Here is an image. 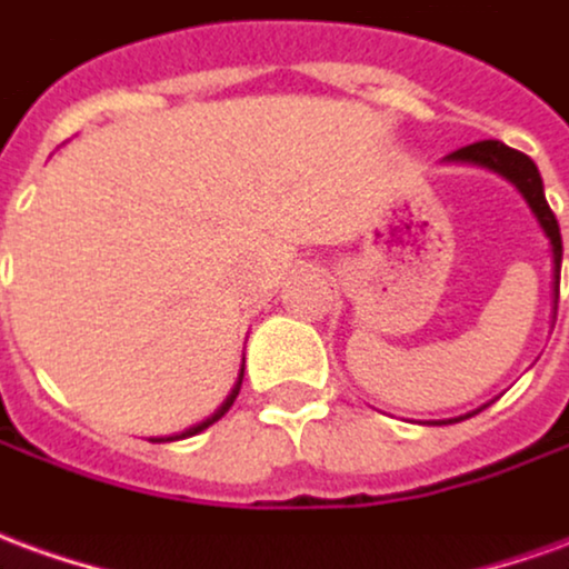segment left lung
<instances>
[{"instance_id": "obj_1", "label": "left lung", "mask_w": 569, "mask_h": 569, "mask_svg": "<svg viewBox=\"0 0 569 569\" xmlns=\"http://www.w3.org/2000/svg\"><path fill=\"white\" fill-rule=\"evenodd\" d=\"M443 162H452V166H475V169H487V172L499 174L502 181H508L511 188L518 190L523 202L530 206L536 224L542 228L548 240V252H551V317L558 311V283H561V228H558V218L548 209L546 202V188H542V174L536 169V162L520 153L515 147L502 144V141H478V144L459 147L452 150L450 157H443ZM483 409V407H480ZM475 409V412H480ZM475 412H465V416H456V419H443V422H428V425H452L462 422V419H471Z\"/></svg>"}]
</instances>
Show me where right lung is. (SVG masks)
<instances>
[{
    "instance_id": "1",
    "label": "right lung",
    "mask_w": 569,
    "mask_h": 569,
    "mask_svg": "<svg viewBox=\"0 0 569 569\" xmlns=\"http://www.w3.org/2000/svg\"><path fill=\"white\" fill-rule=\"evenodd\" d=\"M243 369H246V357H243V367H240V376H237V381H233V388H230V395L224 397V403L209 416V419H202L200 425H193V428H188V431H181V435H172V437H157L153 443H166V440H184V437H193V435H200V431H206L209 425H216L224 412H228L230 407H233V400H237V395H240V385H243Z\"/></svg>"
}]
</instances>
